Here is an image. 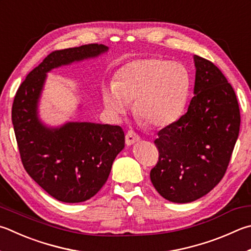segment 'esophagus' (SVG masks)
<instances>
[{
  "label": "esophagus",
  "mask_w": 251,
  "mask_h": 251,
  "mask_svg": "<svg viewBox=\"0 0 251 251\" xmlns=\"http://www.w3.org/2000/svg\"><path fill=\"white\" fill-rule=\"evenodd\" d=\"M125 140H126V145L127 146H131L136 143H138L140 140L139 136L135 133L133 130H128L127 131V134L125 136Z\"/></svg>",
  "instance_id": "esophagus-1"
}]
</instances>
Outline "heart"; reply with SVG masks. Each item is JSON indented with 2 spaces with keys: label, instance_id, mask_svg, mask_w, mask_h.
Masks as SVG:
<instances>
[{
  "label": "heart",
  "instance_id": "b5f03b06",
  "mask_svg": "<svg viewBox=\"0 0 251 251\" xmlns=\"http://www.w3.org/2000/svg\"><path fill=\"white\" fill-rule=\"evenodd\" d=\"M189 91L190 75L183 65L150 58L122 67L102 95L104 106L115 120H121L134 101V115L140 123L161 128L180 117Z\"/></svg>",
  "mask_w": 251,
  "mask_h": 251
}]
</instances>
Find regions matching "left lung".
<instances>
[{
  "label": "left lung",
  "mask_w": 251,
  "mask_h": 251,
  "mask_svg": "<svg viewBox=\"0 0 251 251\" xmlns=\"http://www.w3.org/2000/svg\"><path fill=\"white\" fill-rule=\"evenodd\" d=\"M194 97L188 112L158 133L159 161L150 180L162 198L190 203L220 183L239 135L240 113L234 89L222 71L200 56Z\"/></svg>",
  "instance_id": "8db88e82"
}]
</instances>
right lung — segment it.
<instances>
[{
	"instance_id": "add662e5",
	"label": "right lung",
	"mask_w": 251,
	"mask_h": 251,
	"mask_svg": "<svg viewBox=\"0 0 251 251\" xmlns=\"http://www.w3.org/2000/svg\"><path fill=\"white\" fill-rule=\"evenodd\" d=\"M107 51L108 47L98 44L53 51L29 72L15 95L12 122L23 166L36 183L60 202H84L102 189L125 147V135L120 126L99 123L46 124L39 104L47 74ZM82 107L79 104L78 112Z\"/></svg>"
}]
</instances>
